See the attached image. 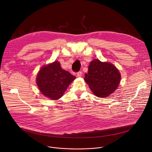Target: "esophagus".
Segmentation results:
<instances>
[{"instance_id":"34e87169","label":"esophagus","mask_w":152,"mask_h":152,"mask_svg":"<svg viewBox=\"0 0 152 152\" xmlns=\"http://www.w3.org/2000/svg\"><path fill=\"white\" fill-rule=\"evenodd\" d=\"M82 76V72H79L77 73V77H81Z\"/></svg>"}]
</instances>
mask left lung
Returning <instances> with one entry per match:
<instances>
[{
	"mask_svg": "<svg viewBox=\"0 0 152 152\" xmlns=\"http://www.w3.org/2000/svg\"><path fill=\"white\" fill-rule=\"evenodd\" d=\"M121 79L118 70L113 64L99 59L92 61L84 80L93 93L99 97H106L118 87Z\"/></svg>",
	"mask_w": 152,
	"mask_h": 152,
	"instance_id": "left-lung-1",
	"label": "left lung"
}]
</instances>
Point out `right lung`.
<instances>
[{
  "mask_svg": "<svg viewBox=\"0 0 152 152\" xmlns=\"http://www.w3.org/2000/svg\"><path fill=\"white\" fill-rule=\"evenodd\" d=\"M75 79V76L61 67L58 61H55L41 67L36 81L43 95L52 100H58Z\"/></svg>",
  "mask_w": 152,
  "mask_h": 152,
  "instance_id": "add662e5",
  "label": "right lung"
}]
</instances>
